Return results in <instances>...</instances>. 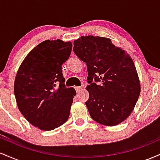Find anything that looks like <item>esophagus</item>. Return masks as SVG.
Wrapping results in <instances>:
<instances>
[{
  "label": "esophagus",
  "instance_id": "esophagus-1",
  "mask_svg": "<svg viewBox=\"0 0 160 160\" xmlns=\"http://www.w3.org/2000/svg\"><path fill=\"white\" fill-rule=\"evenodd\" d=\"M81 89H82L81 86H76V87H75V89H76L77 92H79L81 90Z\"/></svg>",
  "mask_w": 160,
  "mask_h": 160
}]
</instances>
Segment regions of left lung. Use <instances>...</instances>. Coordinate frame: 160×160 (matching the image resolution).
I'll return each mask as SVG.
<instances>
[{
  "label": "left lung",
  "mask_w": 160,
  "mask_h": 160,
  "mask_svg": "<svg viewBox=\"0 0 160 160\" xmlns=\"http://www.w3.org/2000/svg\"><path fill=\"white\" fill-rule=\"evenodd\" d=\"M73 50L87 65L86 105L92 120L108 126L121 123L132 112L141 92L132 58L111 39L98 36L75 40Z\"/></svg>",
  "instance_id": "left-lung-1"
}]
</instances>
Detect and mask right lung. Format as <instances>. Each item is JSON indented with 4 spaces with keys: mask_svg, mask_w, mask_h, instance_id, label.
Listing matches in <instances>:
<instances>
[{
    "mask_svg": "<svg viewBox=\"0 0 160 160\" xmlns=\"http://www.w3.org/2000/svg\"><path fill=\"white\" fill-rule=\"evenodd\" d=\"M71 49L70 41L44 40L27 55L16 74L14 94L19 111L41 130L55 129L69 117L76 91L65 87L62 65Z\"/></svg>",
    "mask_w": 160,
    "mask_h": 160,
    "instance_id": "1",
    "label": "right lung"
}]
</instances>
